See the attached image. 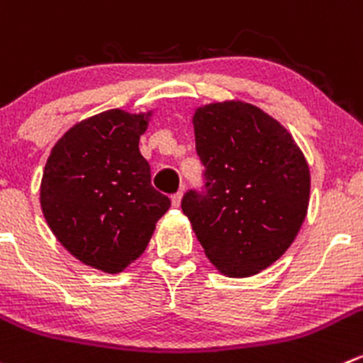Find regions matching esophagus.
<instances>
[{"label":"esophagus","mask_w":363,"mask_h":363,"mask_svg":"<svg viewBox=\"0 0 363 363\" xmlns=\"http://www.w3.org/2000/svg\"><path fill=\"white\" fill-rule=\"evenodd\" d=\"M181 202H182V193L179 191V193H175L174 196H172V206L179 207V206H181Z\"/></svg>","instance_id":"1"}]
</instances>
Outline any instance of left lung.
I'll return each mask as SVG.
<instances>
[{"label":"left lung","instance_id":"8db88e82","mask_svg":"<svg viewBox=\"0 0 363 363\" xmlns=\"http://www.w3.org/2000/svg\"><path fill=\"white\" fill-rule=\"evenodd\" d=\"M191 122L207 191L186 193L182 213L221 275H257L287 252L307 218V160L277 118L245 101L196 106Z\"/></svg>","mask_w":363,"mask_h":363}]
</instances>
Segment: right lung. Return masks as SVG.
Segmentation results:
<instances>
[{"mask_svg": "<svg viewBox=\"0 0 363 363\" xmlns=\"http://www.w3.org/2000/svg\"><path fill=\"white\" fill-rule=\"evenodd\" d=\"M154 110H108L76 122L55 143L40 207L63 248L104 273H122L149 245L170 199L150 184L140 136Z\"/></svg>", "mask_w": 363, "mask_h": 363, "instance_id": "add662e5", "label": "right lung"}]
</instances>
